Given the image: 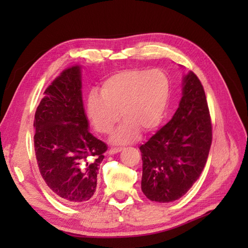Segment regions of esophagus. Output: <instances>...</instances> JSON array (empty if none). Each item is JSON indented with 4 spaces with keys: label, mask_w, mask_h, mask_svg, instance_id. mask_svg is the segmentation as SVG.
<instances>
[{
    "label": "esophagus",
    "mask_w": 248,
    "mask_h": 248,
    "mask_svg": "<svg viewBox=\"0 0 248 248\" xmlns=\"http://www.w3.org/2000/svg\"><path fill=\"white\" fill-rule=\"evenodd\" d=\"M124 150V148L123 147H117V148H110L109 150H108V155H116V154H118V152H120V151H123Z\"/></svg>",
    "instance_id": "esophagus-1"
}]
</instances>
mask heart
Returning <instances> with one entry per match:
<instances>
[{
	"label": "heart",
	"mask_w": 248,
	"mask_h": 248,
	"mask_svg": "<svg viewBox=\"0 0 248 248\" xmlns=\"http://www.w3.org/2000/svg\"><path fill=\"white\" fill-rule=\"evenodd\" d=\"M170 97V81L161 69H131L110 76L100 93L87 100V117L94 130L108 134L121 117L124 124L112 136L113 143L135 140L140 130L150 132L159 127Z\"/></svg>",
	"instance_id": "obj_1"
}]
</instances>
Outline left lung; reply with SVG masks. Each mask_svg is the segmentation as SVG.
Listing matches in <instances>:
<instances>
[{
    "label": "left lung",
    "mask_w": 248,
    "mask_h": 248,
    "mask_svg": "<svg viewBox=\"0 0 248 248\" xmlns=\"http://www.w3.org/2000/svg\"><path fill=\"white\" fill-rule=\"evenodd\" d=\"M212 143L203 87L194 72L182 80V98L172 118L140 147L141 191L151 202H171L186 194L202 172Z\"/></svg>",
    "instance_id": "obj_1"
}]
</instances>
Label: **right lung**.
I'll return each mask as SVG.
<instances>
[{"label": "right lung", "mask_w": 248, "mask_h": 248, "mask_svg": "<svg viewBox=\"0 0 248 248\" xmlns=\"http://www.w3.org/2000/svg\"><path fill=\"white\" fill-rule=\"evenodd\" d=\"M81 66L67 68L51 83L36 109L34 146L39 171L61 202H85L97 187L108 147L89 132L82 99Z\"/></svg>", "instance_id": "1"}]
</instances>
